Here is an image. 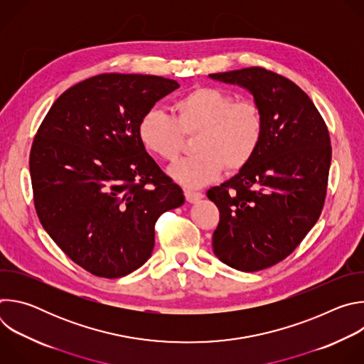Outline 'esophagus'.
<instances>
[{
  "instance_id": "34e87169",
  "label": "esophagus",
  "mask_w": 364,
  "mask_h": 364,
  "mask_svg": "<svg viewBox=\"0 0 364 364\" xmlns=\"http://www.w3.org/2000/svg\"><path fill=\"white\" fill-rule=\"evenodd\" d=\"M184 196L188 203H197L198 200L203 198V194L198 191H184Z\"/></svg>"
}]
</instances>
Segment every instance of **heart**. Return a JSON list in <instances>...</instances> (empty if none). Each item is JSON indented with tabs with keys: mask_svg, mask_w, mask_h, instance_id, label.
Returning a JSON list of instances; mask_svg holds the SVG:
<instances>
[{
	"mask_svg": "<svg viewBox=\"0 0 364 364\" xmlns=\"http://www.w3.org/2000/svg\"><path fill=\"white\" fill-rule=\"evenodd\" d=\"M174 117L146 111L138 122L144 148L166 161H176L184 136H196L197 155L170 168L180 184L197 188L215 181L225 170L239 171L256 155L264 138V115L253 100L236 97L219 87L201 86L177 99Z\"/></svg>",
	"mask_w": 364,
	"mask_h": 364,
	"instance_id": "heart-1",
	"label": "heart"
}]
</instances>
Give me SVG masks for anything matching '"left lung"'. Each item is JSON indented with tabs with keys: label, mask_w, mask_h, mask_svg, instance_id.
Wrapping results in <instances>:
<instances>
[{
	"label": "left lung",
	"mask_w": 364,
	"mask_h": 364,
	"mask_svg": "<svg viewBox=\"0 0 364 364\" xmlns=\"http://www.w3.org/2000/svg\"><path fill=\"white\" fill-rule=\"evenodd\" d=\"M249 90L264 115V138L253 160L207 191L220 212L213 252L230 268H269L317 223L331 164L330 135L308 95L262 68L209 75Z\"/></svg>",
	"instance_id": "1"
}]
</instances>
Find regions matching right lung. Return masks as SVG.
Segmentation results:
<instances>
[{
	"instance_id": "right-lung-1",
	"label": "right lung",
	"mask_w": 364,
	"mask_h": 364,
	"mask_svg": "<svg viewBox=\"0 0 364 364\" xmlns=\"http://www.w3.org/2000/svg\"><path fill=\"white\" fill-rule=\"evenodd\" d=\"M180 85L103 73L62 93L30 152L34 207L44 230L87 272L121 278L152 253L155 222L184 203L138 138V122Z\"/></svg>"
}]
</instances>
